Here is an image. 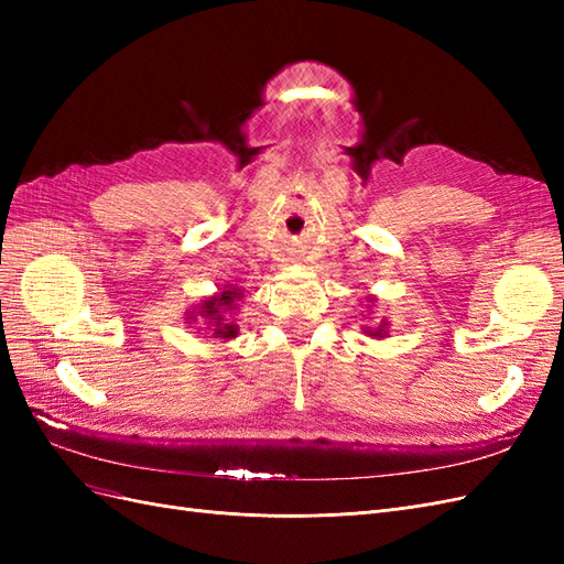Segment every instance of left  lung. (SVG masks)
Returning <instances> with one entry per match:
<instances>
[{
  "instance_id": "1",
  "label": "left lung",
  "mask_w": 564,
  "mask_h": 564,
  "mask_svg": "<svg viewBox=\"0 0 564 564\" xmlns=\"http://www.w3.org/2000/svg\"><path fill=\"white\" fill-rule=\"evenodd\" d=\"M369 301H373V299H369ZM386 327H388V322L383 319L377 329H371V327H365V332L369 334V336H373V338H383L388 332H386Z\"/></svg>"
}]
</instances>
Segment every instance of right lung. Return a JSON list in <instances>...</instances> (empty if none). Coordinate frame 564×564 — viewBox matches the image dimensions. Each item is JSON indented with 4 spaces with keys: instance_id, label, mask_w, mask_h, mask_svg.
<instances>
[{
    "instance_id": "obj_1",
    "label": "right lung",
    "mask_w": 564,
    "mask_h": 564,
    "mask_svg": "<svg viewBox=\"0 0 564 564\" xmlns=\"http://www.w3.org/2000/svg\"><path fill=\"white\" fill-rule=\"evenodd\" d=\"M242 299V292L237 286H228L224 289V292H218L216 296H209L204 299V303L199 305V317L209 319V324L214 327V338H220V340H228V338H235L237 332H240V327H237L235 322H228L226 315L230 311L237 308V301ZM187 319H195V313H191V317Z\"/></svg>"
}]
</instances>
